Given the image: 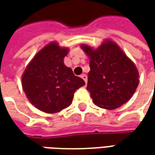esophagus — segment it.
<instances>
[{"label":"esophagus","instance_id":"34e87169","mask_svg":"<svg viewBox=\"0 0 155 155\" xmlns=\"http://www.w3.org/2000/svg\"><path fill=\"white\" fill-rule=\"evenodd\" d=\"M81 78L84 79V81L85 82V84H87V80H88V78H87V75L86 74H83L81 75Z\"/></svg>","mask_w":155,"mask_h":155}]
</instances>
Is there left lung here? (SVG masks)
Returning <instances> with one entry per match:
<instances>
[{
	"instance_id": "left-lung-1",
	"label": "left lung",
	"mask_w": 155,
	"mask_h": 155,
	"mask_svg": "<svg viewBox=\"0 0 155 155\" xmlns=\"http://www.w3.org/2000/svg\"><path fill=\"white\" fill-rule=\"evenodd\" d=\"M80 46L90 58L87 90L93 103L106 110L126 104L139 84L134 63L111 39H105L97 48L87 44Z\"/></svg>"
}]
</instances>
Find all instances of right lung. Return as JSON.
<instances>
[{
  "label": "right lung",
  "instance_id": "right-lung-1",
  "mask_svg": "<svg viewBox=\"0 0 155 155\" xmlns=\"http://www.w3.org/2000/svg\"><path fill=\"white\" fill-rule=\"evenodd\" d=\"M68 51V47L50 42L34 55L22 74L27 99L43 112L53 114L69 107L76 90L85 84L64 64Z\"/></svg>",
  "mask_w": 155,
  "mask_h": 155
}]
</instances>
